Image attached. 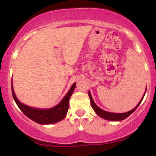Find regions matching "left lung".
<instances>
[{"mask_svg":"<svg viewBox=\"0 0 156 156\" xmlns=\"http://www.w3.org/2000/svg\"><path fill=\"white\" fill-rule=\"evenodd\" d=\"M88 94H89L91 106H92L93 109L95 111V112L97 113V114L100 117L103 118V119H106V120H109V121H122V120H124V119H126V118L128 117L130 115H131L132 113H133V112L136 109V108L140 106V104L141 103V102H142L143 99H144V97H142V99H141L140 101L139 102V103L136 105V107L133 108V109L130 110V111L127 112H125V113H112V112H108L104 111V110L101 109V108L99 107V106H97V105H96V103H94V100H93L92 97H91V94H90V91L88 92ZM144 95H145V94H144Z\"/></svg>","mask_w":156,"mask_h":156,"instance_id":"left-lung-1","label":"left lung"}]
</instances>
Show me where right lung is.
I'll return each mask as SVG.
<instances>
[{
    "label": "right lung",
    "instance_id": "1",
    "mask_svg": "<svg viewBox=\"0 0 156 156\" xmlns=\"http://www.w3.org/2000/svg\"><path fill=\"white\" fill-rule=\"evenodd\" d=\"M11 87H12V97H13L16 103L20 108V110L29 119L37 123L41 124V125H50V124L60 122L66 117L69 109V99H70L72 94H73L74 90L76 87V84L74 83L72 84L69 92L67 93L66 95L63 97V99L61 100L59 104L56 105L54 107L48 108V109H39V108H32L20 103L16 97L13 88H12V84H11Z\"/></svg>",
    "mask_w": 156,
    "mask_h": 156
}]
</instances>
